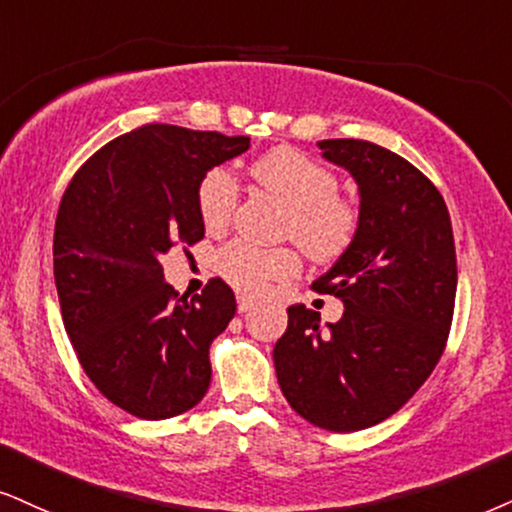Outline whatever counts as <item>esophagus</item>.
<instances>
[{"label":"esophagus","instance_id":"obj_1","mask_svg":"<svg viewBox=\"0 0 512 512\" xmlns=\"http://www.w3.org/2000/svg\"><path fill=\"white\" fill-rule=\"evenodd\" d=\"M251 306H254V301H251L249 296H244V294L237 296V311H239V313H246Z\"/></svg>","mask_w":512,"mask_h":512}]
</instances>
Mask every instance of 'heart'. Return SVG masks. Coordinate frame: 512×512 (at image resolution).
<instances>
[{
	"mask_svg": "<svg viewBox=\"0 0 512 512\" xmlns=\"http://www.w3.org/2000/svg\"><path fill=\"white\" fill-rule=\"evenodd\" d=\"M251 178L263 192L289 206L285 237L304 246L315 261H337L356 242L361 225L356 204L337 192V175L301 149L266 151L251 166ZM237 201L239 185L230 170L211 168L201 175L197 211L208 232H220L230 225ZM218 270L239 292L261 296L273 282H287L299 275L301 256L294 249H258L235 239L218 251Z\"/></svg>",
	"mask_w": 512,
	"mask_h": 512,
	"instance_id": "b5f03b06",
	"label": "heart"
}]
</instances>
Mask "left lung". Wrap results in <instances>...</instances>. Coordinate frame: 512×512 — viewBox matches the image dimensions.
I'll return each instance as SVG.
<instances>
[{"label":"left lung","mask_w":512,"mask_h":512,"mask_svg":"<svg viewBox=\"0 0 512 512\" xmlns=\"http://www.w3.org/2000/svg\"><path fill=\"white\" fill-rule=\"evenodd\" d=\"M361 189L356 242L313 282L344 301L339 323L289 306L273 358L301 418L358 432L406 406L437 368L456 306V244L439 189L413 163L368 140L320 142Z\"/></svg>","instance_id":"8db88e82"}]
</instances>
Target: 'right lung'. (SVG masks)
<instances>
[{"label":"right lung","mask_w":512,"mask_h":512,"mask_svg":"<svg viewBox=\"0 0 512 512\" xmlns=\"http://www.w3.org/2000/svg\"><path fill=\"white\" fill-rule=\"evenodd\" d=\"M249 149V137L147 123L78 168L54 227L63 325L94 387L125 413L166 420L204 399L211 342L237 311L211 277L187 299L163 282L161 256L204 239L197 185Z\"/></svg>","instance_id":"obj_1"}]
</instances>
